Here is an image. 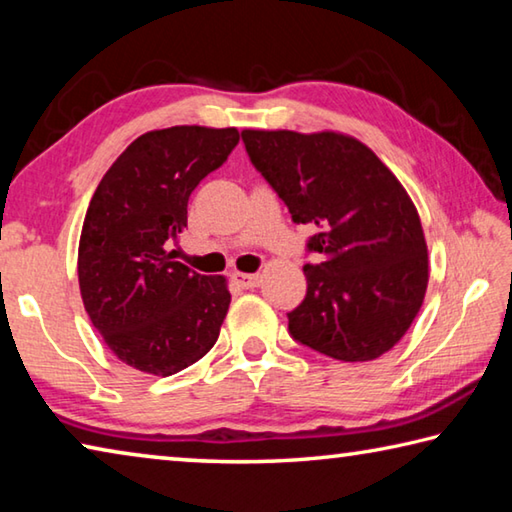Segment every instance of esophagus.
Here are the masks:
<instances>
[{
	"instance_id": "1",
	"label": "esophagus",
	"mask_w": 512,
	"mask_h": 512,
	"mask_svg": "<svg viewBox=\"0 0 512 512\" xmlns=\"http://www.w3.org/2000/svg\"><path fill=\"white\" fill-rule=\"evenodd\" d=\"M232 280H235L241 289H255L262 282V277L257 273H232Z\"/></svg>"
}]
</instances>
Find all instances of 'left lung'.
<instances>
[{
    "label": "left lung",
    "instance_id": "1",
    "mask_svg": "<svg viewBox=\"0 0 512 512\" xmlns=\"http://www.w3.org/2000/svg\"><path fill=\"white\" fill-rule=\"evenodd\" d=\"M241 140L293 223L316 225L289 334L339 361L381 357L411 327L429 282L420 216L400 180L339 133L244 131Z\"/></svg>",
    "mask_w": 512,
    "mask_h": 512
}]
</instances>
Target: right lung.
I'll return each instance as SVG.
<instances>
[{
    "instance_id": "right-lung-1",
    "label": "right lung",
    "mask_w": 512,
    "mask_h": 512,
    "mask_svg": "<svg viewBox=\"0 0 512 512\" xmlns=\"http://www.w3.org/2000/svg\"><path fill=\"white\" fill-rule=\"evenodd\" d=\"M237 128L171 126L128 146L83 221L79 284L92 325L119 361L169 377L210 352L230 305L225 280L176 262L187 203L228 160Z\"/></svg>"
}]
</instances>
